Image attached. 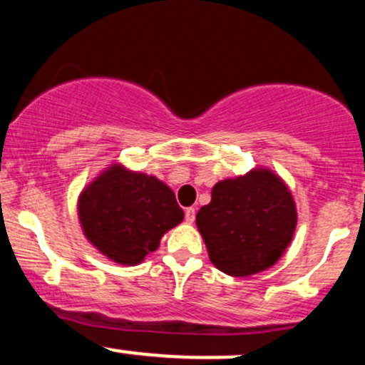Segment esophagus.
Instances as JSON below:
<instances>
[{
  "mask_svg": "<svg viewBox=\"0 0 365 365\" xmlns=\"http://www.w3.org/2000/svg\"><path fill=\"white\" fill-rule=\"evenodd\" d=\"M194 220H195V209L187 207L185 209V221L187 223H194Z\"/></svg>",
  "mask_w": 365,
  "mask_h": 365,
  "instance_id": "obj_1",
  "label": "esophagus"
}]
</instances>
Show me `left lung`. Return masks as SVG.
I'll return each mask as SVG.
<instances>
[{
    "mask_svg": "<svg viewBox=\"0 0 365 365\" xmlns=\"http://www.w3.org/2000/svg\"><path fill=\"white\" fill-rule=\"evenodd\" d=\"M211 262L230 276L267 269L292 242L297 211L287 185L269 170L217 182L197 212Z\"/></svg>",
    "mask_w": 365,
    "mask_h": 365,
    "instance_id": "1",
    "label": "left lung"
}]
</instances>
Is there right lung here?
I'll use <instances>...</instances> for the list:
<instances>
[{
  "label": "right lung",
  "mask_w": 365,
  "mask_h": 365,
  "mask_svg": "<svg viewBox=\"0 0 365 365\" xmlns=\"http://www.w3.org/2000/svg\"><path fill=\"white\" fill-rule=\"evenodd\" d=\"M78 217L99 252L135 266L158 249L170 228L182 223L183 211L161 180L113 165L81 194Z\"/></svg>",
  "instance_id": "add662e5"
}]
</instances>
